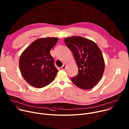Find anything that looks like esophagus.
I'll return each mask as SVG.
<instances>
[{
	"instance_id": "obj_1",
	"label": "esophagus",
	"mask_w": 129,
	"mask_h": 129,
	"mask_svg": "<svg viewBox=\"0 0 129 129\" xmlns=\"http://www.w3.org/2000/svg\"><path fill=\"white\" fill-rule=\"evenodd\" d=\"M66 68V66H65V65H63V66L61 67V69H62V70H65Z\"/></svg>"
}]
</instances>
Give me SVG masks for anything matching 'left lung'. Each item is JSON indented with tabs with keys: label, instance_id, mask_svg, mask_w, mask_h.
I'll return each instance as SVG.
<instances>
[{
	"label": "left lung",
	"instance_id": "obj_1",
	"mask_svg": "<svg viewBox=\"0 0 129 129\" xmlns=\"http://www.w3.org/2000/svg\"><path fill=\"white\" fill-rule=\"evenodd\" d=\"M64 43L72 52L78 73L71 81L83 89L94 87L101 79L105 68L103 57L95 43L81 37L64 39Z\"/></svg>",
	"mask_w": 129,
	"mask_h": 129
}]
</instances>
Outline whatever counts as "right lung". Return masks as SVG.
<instances>
[{
  "instance_id": "add662e5",
  "label": "right lung",
  "mask_w": 129,
  "mask_h": 129,
  "mask_svg": "<svg viewBox=\"0 0 129 129\" xmlns=\"http://www.w3.org/2000/svg\"><path fill=\"white\" fill-rule=\"evenodd\" d=\"M58 40L57 38L38 39L21 54L19 69L24 78L29 85L40 88L54 80L58 70L55 67L50 50Z\"/></svg>"
}]
</instances>
